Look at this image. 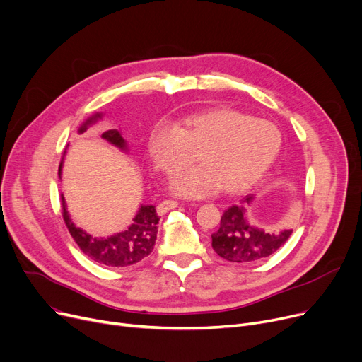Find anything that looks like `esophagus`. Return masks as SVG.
I'll list each match as a JSON object with an SVG mask.
<instances>
[{"label": "esophagus", "instance_id": "esophagus-1", "mask_svg": "<svg viewBox=\"0 0 362 362\" xmlns=\"http://www.w3.org/2000/svg\"><path fill=\"white\" fill-rule=\"evenodd\" d=\"M178 202H175V200H163L162 203H159V206H158V214L159 215H165L166 211H169V210H173V209H175V207H178Z\"/></svg>", "mask_w": 362, "mask_h": 362}]
</instances>
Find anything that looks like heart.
I'll return each mask as SVG.
<instances>
[{
	"label": "heart",
	"mask_w": 362,
	"mask_h": 362,
	"mask_svg": "<svg viewBox=\"0 0 362 362\" xmlns=\"http://www.w3.org/2000/svg\"><path fill=\"white\" fill-rule=\"evenodd\" d=\"M147 146L155 166L169 180L197 155L202 165L181 175L174 189L185 197H204L218 188L240 194L256 185L278 158L282 136L266 119L219 106L188 114L175 127L158 122Z\"/></svg>",
	"instance_id": "1"
}]
</instances>
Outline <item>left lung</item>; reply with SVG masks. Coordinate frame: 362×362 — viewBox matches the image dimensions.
<instances>
[{"instance_id":"obj_1","label":"left lung","mask_w":362,"mask_h":362,"mask_svg":"<svg viewBox=\"0 0 362 362\" xmlns=\"http://www.w3.org/2000/svg\"><path fill=\"white\" fill-rule=\"evenodd\" d=\"M252 196H245L240 204L228 207L221 218L219 229L211 233V247L218 256L232 263H252L272 256L289 238L292 229L266 230L252 225L248 207Z\"/></svg>"}]
</instances>
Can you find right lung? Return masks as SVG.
<instances>
[{"mask_svg":"<svg viewBox=\"0 0 362 362\" xmlns=\"http://www.w3.org/2000/svg\"><path fill=\"white\" fill-rule=\"evenodd\" d=\"M100 118V114L93 115L86 122L81 125L80 133L88 129V125L93 124ZM105 140L115 144L119 148L127 147L124 139L121 137V133L118 130H108L102 134ZM62 165V160H61ZM59 165V171H61ZM61 211L62 219L66 222V226L70 232V235L78 245V248L86 254L89 259L99 264H105L110 267H127L141 262L144 257L152 252L156 233H158V223L159 216L156 214L155 206H140L136 218L133 219V223L127 228L125 230L115 233L108 238H96L89 235L80 228H76L71 222L69 211L66 209V202L61 194Z\"/></svg>","mask_w":362,"mask_h":362,"instance_id":"add662e5","label":"right lung"}]
</instances>
